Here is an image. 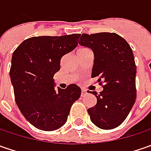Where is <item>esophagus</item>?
<instances>
[{
    "label": "esophagus",
    "instance_id": "34e87169",
    "mask_svg": "<svg viewBox=\"0 0 151 151\" xmlns=\"http://www.w3.org/2000/svg\"><path fill=\"white\" fill-rule=\"evenodd\" d=\"M86 94V90L82 89V90H81V96H84Z\"/></svg>",
    "mask_w": 151,
    "mask_h": 151
}]
</instances>
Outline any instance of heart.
<instances>
[{
    "label": "heart",
    "mask_w": 151,
    "mask_h": 151,
    "mask_svg": "<svg viewBox=\"0 0 151 151\" xmlns=\"http://www.w3.org/2000/svg\"><path fill=\"white\" fill-rule=\"evenodd\" d=\"M86 50H90L89 49H87V48H84V47H82V48H80L77 51V53L79 52H82V51H86Z\"/></svg>",
    "instance_id": "b5f03b06"
}]
</instances>
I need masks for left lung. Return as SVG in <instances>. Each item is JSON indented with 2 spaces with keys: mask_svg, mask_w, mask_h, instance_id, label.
<instances>
[{
  "mask_svg": "<svg viewBox=\"0 0 151 151\" xmlns=\"http://www.w3.org/2000/svg\"><path fill=\"white\" fill-rule=\"evenodd\" d=\"M79 44L93 51L91 77H98L100 85L104 83L99 95L90 92L97 100L87 111L91 121L101 129H115L127 118L136 99V65L132 49L115 32L83 33Z\"/></svg>",
  "mask_w": 151,
  "mask_h": 151,
  "instance_id": "1",
  "label": "left lung"
}]
</instances>
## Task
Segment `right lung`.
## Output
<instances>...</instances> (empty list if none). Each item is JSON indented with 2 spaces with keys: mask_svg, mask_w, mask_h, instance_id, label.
<instances>
[{
  "mask_svg": "<svg viewBox=\"0 0 151 151\" xmlns=\"http://www.w3.org/2000/svg\"><path fill=\"white\" fill-rule=\"evenodd\" d=\"M80 35L32 37L13 52L10 77L15 101L24 118L38 129L53 131L62 127L81 96L77 85L58 90L54 86L61 58L77 46Z\"/></svg>",
  "mask_w": 151,
  "mask_h": 151,
  "instance_id": "1",
  "label": "right lung"
}]
</instances>
